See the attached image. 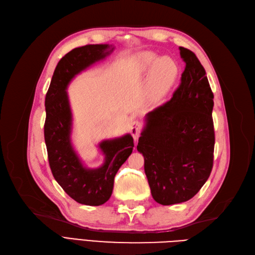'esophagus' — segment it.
I'll list each match as a JSON object with an SVG mask.
<instances>
[{"label": "esophagus", "mask_w": 255, "mask_h": 255, "mask_svg": "<svg viewBox=\"0 0 255 255\" xmlns=\"http://www.w3.org/2000/svg\"><path fill=\"white\" fill-rule=\"evenodd\" d=\"M141 128H142V127L138 121H133L129 125V132H130V134H132L135 142H137V140H138V137H139Z\"/></svg>", "instance_id": "34e87169"}]
</instances>
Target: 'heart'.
Returning <instances> with one entry per match:
<instances>
[{
    "mask_svg": "<svg viewBox=\"0 0 255 255\" xmlns=\"http://www.w3.org/2000/svg\"><path fill=\"white\" fill-rule=\"evenodd\" d=\"M150 74L146 96L151 102H159L171 90L179 76V66L169 57H159L153 52H141L136 56L134 74L136 78H144Z\"/></svg>",
    "mask_w": 255,
    "mask_h": 255,
    "instance_id": "obj_1",
    "label": "heart"
}]
</instances>
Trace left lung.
I'll use <instances>...</instances> for the list:
<instances>
[{"instance_id": "left-lung-1", "label": "left lung", "mask_w": 255, "mask_h": 255, "mask_svg": "<svg viewBox=\"0 0 255 255\" xmlns=\"http://www.w3.org/2000/svg\"><path fill=\"white\" fill-rule=\"evenodd\" d=\"M186 64L170 101L146 114L137 150L153 199L161 205L188 201L207 181L214 161V95L194 52L180 47Z\"/></svg>"}]
</instances>
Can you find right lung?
Listing matches in <instances>:
<instances>
[{
	"instance_id": "1",
	"label": "right lung",
	"mask_w": 255,
	"mask_h": 255,
	"mask_svg": "<svg viewBox=\"0 0 255 255\" xmlns=\"http://www.w3.org/2000/svg\"><path fill=\"white\" fill-rule=\"evenodd\" d=\"M110 44H87L75 48L61 58L53 73L45 96L44 140L54 179L68 196L85 205L104 204L112 196L114 179L133 151V137L127 134L103 140L99 148L104 164L96 169L85 167L71 142L72 113L67 87L76 74L113 52Z\"/></svg>"
}]
</instances>
